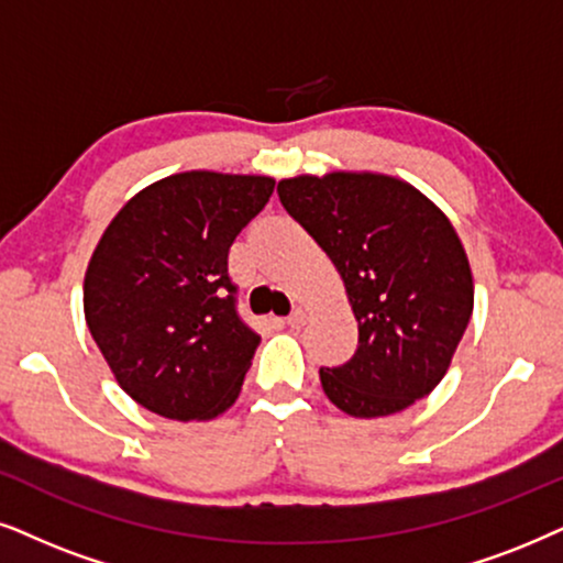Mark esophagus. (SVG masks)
Segmentation results:
<instances>
[{"instance_id":"34e87169","label":"esophagus","mask_w":563,"mask_h":563,"mask_svg":"<svg viewBox=\"0 0 563 563\" xmlns=\"http://www.w3.org/2000/svg\"><path fill=\"white\" fill-rule=\"evenodd\" d=\"M286 324H288V327H294V330H298V327H303V324H306V311L301 309V306H298V309L290 311V317L286 319Z\"/></svg>"}]
</instances>
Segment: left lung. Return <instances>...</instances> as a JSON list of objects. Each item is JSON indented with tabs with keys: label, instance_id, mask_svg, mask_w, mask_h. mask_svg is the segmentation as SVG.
<instances>
[{
	"label": "left lung",
	"instance_id": "left-lung-1",
	"mask_svg": "<svg viewBox=\"0 0 563 563\" xmlns=\"http://www.w3.org/2000/svg\"><path fill=\"white\" fill-rule=\"evenodd\" d=\"M288 216L324 249L358 319V347L319 368L355 418L393 416L444 379L473 314V275L450 218L382 174L296 176L277 184Z\"/></svg>",
	"mask_w": 563,
	"mask_h": 563
}]
</instances>
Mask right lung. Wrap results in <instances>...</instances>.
Instances as JSON below:
<instances>
[{"mask_svg": "<svg viewBox=\"0 0 563 563\" xmlns=\"http://www.w3.org/2000/svg\"><path fill=\"white\" fill-rule=\"evenodd\" d=\"M275 181L187 170L134 195L85 273V322L119 387L174 421L229 410L260 334L236 311L229 249Z\"/></svg>", "mask_w": 563, "mask_h": 563, "instance_id": "1", "label": "right lung"}]
</instances>
